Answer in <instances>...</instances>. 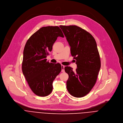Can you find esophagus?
Here are the masks:
<instances>
[{
	"label": "esophagus",
	"instance_id": "1",
	"mask_svg": "<svg viewBox=\"0 0 123 123\" xmlns=\"http://www.w3.org/2000/svg\"><path fill=\"white\" fill-rule=\"evenodd\" d=\"M61 68H62V70H61V71H62V72H65V69H64L65 66H63V65H61Z\"/></svg>",
	"mask_w": 123,
	"mask_h": 123
}]
</instances>
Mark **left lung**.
Returning <instances> with one entry per match:
<instances>
[{
  "mask_svg": "<svg viewBox=\"0 0 123 123\" xmlns=\"http://www.w3.org/2000/svg\"><path fill=\"white\" fill-rule=\"evenodd\" d=\"M70 46L71 54L76 60L75 71L65 67L68 75L67 88L73 96L80 98L88 94L94 86L101 68V60L93 37L76 25L59 26Z\"/></svg>",
  "mask_w": 123,
  "mask_h": 123,
  "instance_id": "1",
  "label": "left lung"
}]
</instances>
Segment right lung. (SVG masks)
Listing matches in <instances>:
<instances>
[{"instance_id":"right-lung-1","label":"right lung","mask_w":123,"mask_h":123,"mask_svg":"<svg viewBox=\"0 0 123 123\" xmlns=\"http://www.w3.org/2000/svg\"><path fill=\"white\" fill-rule=\"evenodd\" d=\"M58 36L64 37L59 27H43L25 44L22 70L31 89L37 96L44 97L51 93L53 82L61 71L60 64L49 63L46 59Z\"/></svg>"}]
</instances>
